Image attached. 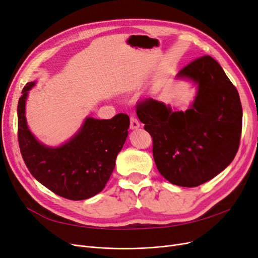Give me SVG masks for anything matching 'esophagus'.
I'll list each match as a JSON object with an SVG mask.
<instances>
[{
    "label": "esophagus",
    "instance_id": "esophagus-1",
    "mask_svg": "<svg viewBox=\"0 0 258 258\" xmlns=\"http://www.w3.org/2000/svg\"><path fill=\"white\" fill-rule=\"evenodd\" d=\"M139 127H140V122H139V120H138L136 117L131 116V117H130V129L135 130V129H138Z\"/></svg>",
    "mask_w": 258,
    "mask_h": 258
}]
</instances>
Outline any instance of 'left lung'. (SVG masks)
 I'll return each mask as SVG.
<instances>
[{"label": "left lung", "instance_id": "1", "mask_svg": "<svg viewBox=\"0 0 258 258\" xmlns=\"http://www.w3.org/2000/svg\"><path fill=\"white\" fill-rule=\"evenodd\" d=\"M176 77L198 86L188 110L174 111L146 98L137 104V114L153 138L159 173L173 184L192 188L214 178L234 160L242 108L236 87L209 55L191 61Z\"/></svg>", "mask_w": 258, "mask_h": 258}]
</instances>
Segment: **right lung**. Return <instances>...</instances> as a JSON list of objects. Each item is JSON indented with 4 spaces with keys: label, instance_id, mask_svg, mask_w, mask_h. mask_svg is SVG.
<instances>
[{
    "label": "right lung",
    "instance_id": "add662e5",
    "mask_svg": "<svg viewBox=\"0 0 258 258\" xmlns=\"http://www.w3.org/2000/svg\"><path fill=\"white\" fill-rule=\"evenodd\" d=\"M36 82L23 87L18 102V141L31 174L61 198L82 201L103 190L125 144L130 119L119 113L111 119L86 117L69 141L57 147L47 146L35 138L25 118V102Z\"/></svg>",
    "mask_w": 258,
    "mask_h": 258
}]
</instances>
